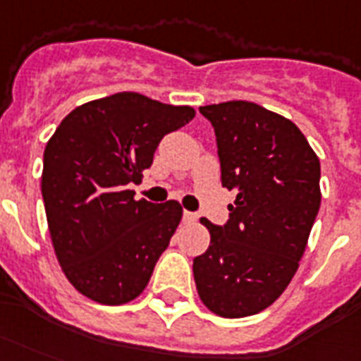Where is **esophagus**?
<instances>
[{"label": "esophagus", "mask_w": 361, "mask_h": 361, "mask_svg": "<svg viewBox=\"0 0 361 361\" xmlns=\"http://www.w3.org/2000/svg\"><path fill=\"white\" fill-rule=\"evenodd\" d=\"M197 220V214L195 212H189V210H183V221L185 224H191V221Z\"/></svg>", "instance_id": "esophagus-1"}]
</instances>
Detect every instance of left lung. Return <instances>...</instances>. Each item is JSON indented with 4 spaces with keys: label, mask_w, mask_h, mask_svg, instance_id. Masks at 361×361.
I'll list each match as a JSON object with an SVG mask.
<instances>
[{
    "label": "left lung",
    "mask_w": 361,
    "mask_h": 361,
    "mask_svg": "<svg viewBox=\"0 0 361 361\" xmlns=\"http://www.w3.org/2000/svg\"><path fill=\"white\" fill-rule=\"evenodd\" d=\"M214 128L221 185L235 191L224 226L201 220L210 247L193 260L199 296L221 317L274 304L298 269L316 221L319 159L290 122L250 103L199 109Z\"/></svg>",
    "instance_id": "1"
}]
</instances>
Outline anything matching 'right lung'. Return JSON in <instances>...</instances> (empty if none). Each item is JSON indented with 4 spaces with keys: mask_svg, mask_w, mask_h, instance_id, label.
<instances>
[{
    "mask_svg": "<svg viewBox=\"0 0 361 361\" xmlns=\"http://www.w3.org/2000/svg\"><path fill=\"white\" fill-rule=\"evenodd\" d=\"M191 106L122 92L76 106L44 151L42 197L53 248L74 289L99 304L140 296L181 220L180 202L135 201L130 183Z\"/></svg>",
    "mask_w": 361,
    "mask_h": 361,
    "instance_id": "right-lung-1",
    "label": "right lung"
}]
</instances>
